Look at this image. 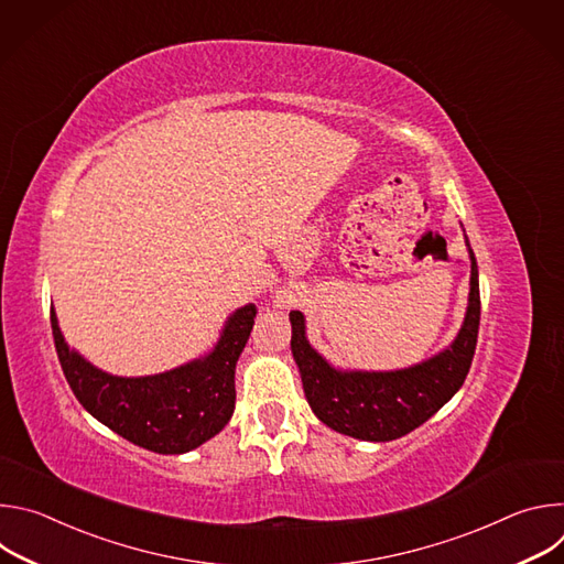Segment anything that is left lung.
Returning a JSON list of instances; mask_svg holds the SVG:
<instances>
[{"label":"left lung","instance_id":"left-lung-1","mask_svg":"<svg viewBox=\"0 0 564 564\" xmlns=\"http://www.w3.org/2000/svg\"><path fill=\"white\" fill-rule=\"evenodd\" d=\"M470 259L468 305L457 337L437 355L399 370H344L318 355L305 335V316L290 312L292 357L299 366L312 413L333 431L364 440L390 442L429 422L462 388L477 344L479 281Z\"/></svg>","mask_w":564,"mask_h":564}]
</instances>
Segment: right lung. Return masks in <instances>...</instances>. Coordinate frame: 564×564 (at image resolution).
<instances>
[{"label": "right lung", "instance_id": "obj_1", "mask_svg": "<svg viewBox=\"0 0 564 564\" xmlns=\"http://www.w3.org/2000/svg\"><path fill=\"white\" fill-rule=\"evenodd\" d=\"M254 316L252 303L234 310L207 355L144 377L105 372L68 348L55 310L51 328L64 377L79 404L131 444L181 455L218 435L231 420L236 361L250 339Z\"/></svg>", "mask_w": 564, "mask_h": 564}]
</instances>
